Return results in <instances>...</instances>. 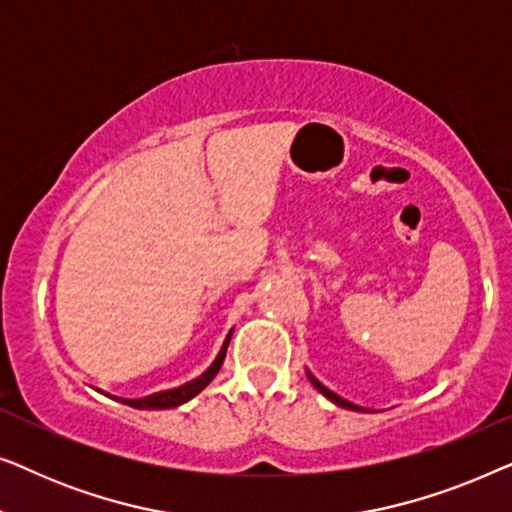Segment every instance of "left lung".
Masks as SVG:
<instances>
[{
    "label": "left lung",
    "mask_w": 512,
    "mask_h": 512,
    "mask_svg": "<svg viewBox=\"0 0 512 512\" xmlns=\"http://www.w3.org/2000/svg\"><path fill=\"white\" fill-rule=\"evenodd\" d=\"M307 377H310V382L314 384V389H317V391H321V394H324V396L328 398V401H333L335 405H340V408H347V410H356V412H363V408H359V405L349 403V401H345V398H342V396H338V394H333V391H331V389H326V387H324V384H321V382L317 380V377H314V375L310 373V370H307Z\"/></svg>",
    "instance_id": "left-lung-1"
}]
</instances>
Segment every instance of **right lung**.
<instances>
[{
	"label": "right lung",
	"instance_id": "obj_1",
	"mask_svg": "<svg viewBox=\"0 0 512 512\" xmlns=\"http://www.w3.org/2000/svg\"><path fill=\"white\" fill-rule=\"evenodd\" d=\"M233 338V331L226 335V342H223L221 352L216 354V359L212 366H209L205 373L200 377H195V380L181 384L177 389H167V391H158V394H151V396H144V398H118V396H109L114 398V401H121L125 405H130V408H137V410H167V408H177V405L191 401L193 396H198L202 389L207 387L209 382L214 380L216 373H219L221 366H223V359H226V349H228V342Z\"/></svg>",
	"mask_w": 512,
	"mask_h": 512
}]
</instances>
